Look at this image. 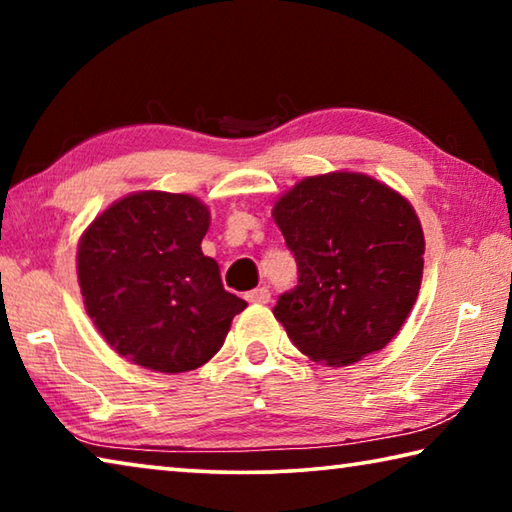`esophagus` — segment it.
<instances>
[{"label":"esophagus","instance_id":"1","mask_svg":"<svg viewBox=\"0 0 512 512\" xmlns=\"http://www.w3.org/2000/svg\"><path fill=\"white\" fill-rule=\"evenodd\" d=\"M246 300L257 302V305H266V302H271V291H268V287H257L246 293Z\"/></svg>","mask_w":512,"mask_h":512}]
</instances>
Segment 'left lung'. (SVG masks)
<instances>
[{
  "label": "left lung",
  "mask_w": 512,
  "mask_h": 512,
  "mask_svg": "<svg viewBox=\"0 0 512 512\" xmlns=\"http://www.w3.org/2000/svg\"><path fill=\"white\" fill-rule=\"evenodd\" d=\"M273 219L298 264V287L273 307L293 345L336 368L386 348L422 282L424 235L411 203L363 173L334 171L300 180Z\"/></svg>",
  "instance_id": "obj_1"
}]
</instances>
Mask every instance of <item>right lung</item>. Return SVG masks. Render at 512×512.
<instances>
[{"instance_id":"right-lung-1","label":"right lung","mask_w":512,"mask_h":512,"mask_svg":"<svg viewBox=\"0 0 512 512\" xmlns=\"http://www.w3.org/2000/svg\"><path fill=\"white\" fill-rule=\"evenodd\" d=\"M210 210L189 194L137 192L112 203L83 232L85 311L128 361L158 372L201 368L221 350L248 305L223 289L201 241Z\"/></svg>"}]
</instances>
